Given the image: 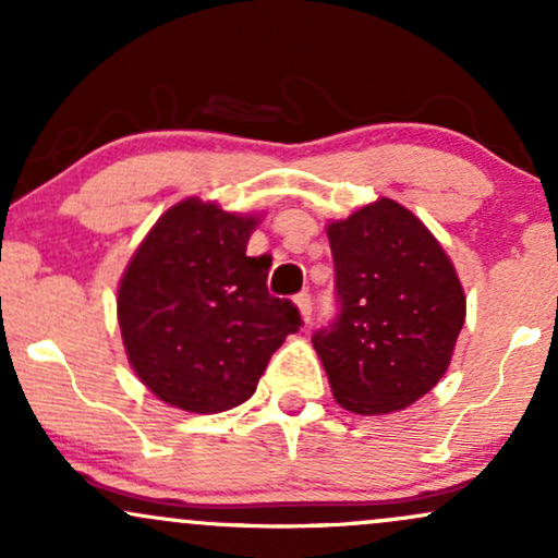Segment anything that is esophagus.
Returning <instances> with one entry per match:
<instances>
[{"mask_svg": "<svg viewBox=\"0 0 558 558\" xmlns=\"http://www.w3.org/2000/svg\"><path fill=\"white\" fill-rule=\"evenodd\" d=\"M296 306H299L301 317H304L306 323H310V317H312V293L310 291H301L299 296H296Z\"/></svg>", "mask_w": 558, "mask_h": 558, "instance_id": "esophagus-1", "label": "esophagus"}]
</instances>
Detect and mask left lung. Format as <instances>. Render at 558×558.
Segmentation results:
<instances>
[{"label": "left lung", "instance_id": "8db88e82", "mask_svg": "<svg viewBox=\"0 0 558 558\" xmlns=\"http://www.w3.org/2000/svg\"><path fill=\"white\" fill-rule=\"evenodd\" d=\"M332 323L312 336L332 396L356 414L399 412L446 373L464 325V291L433 233L380 198L328 226Z\"/></svg>", "mask_w": 558, "mask_h": 558}]
</instances>
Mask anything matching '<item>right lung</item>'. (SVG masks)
Instances as JSON below:
<instances>
[{
	"label": "right lung",
	"instance_id": "obj_1",
	"mask_svg": "<svg viewBox=\"0 0 558 558\" xmlns=\"http://www.w3.org/2000/svg\"><path fill=\"white\" fill-rule=\"evenodd\" d=\"M254 226V217L185 198L159 217L120 280L128 360L170 407H239L288 332L304 325L291 299L267 291L272 259L246 257Z\"/></svg>",
	"mask_w": 558,
	"mask_h": 558
}]
</instances>
